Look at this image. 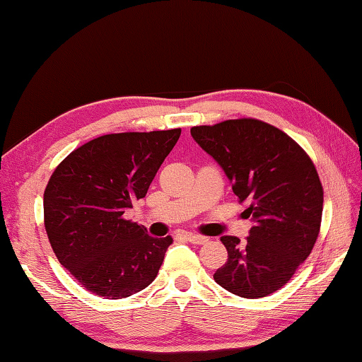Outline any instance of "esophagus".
<instances>
[{
	"instance_id": "34e87169",
	"label": "esophagus",
	"mask_w": 362,
	"mask_h": 362,
	"mask_svg": "<svg viewBox=\"0 0 362 362\" xmlns=\"http://www.w3.org/2000/svg\"><path fill=\"white\" fill-rule=\"evenodd\" d=\"M187 239H188V243H192V244H206L208 243V239L205 236H198V234H188Z\"/></svg>"
}]
</instances>
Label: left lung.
<instances>
[{"mask_svg":"<svg viewBox=\"0 0 362 362\" xmlns=\"http://www.w3.org/2000/svg\"><path fill=\"white\" fill-rule=\"evenodd\" d=\"M233 183L254 226L241 241L223 236L228 261L215 282L238 297L261 298L282 288L317 243L323 187L310 156L276 126L256 118L190 129Z\"/></svg>","mask_w":362,"mask_h":362,"instance_id":"obj_1","label":"left lung"}]
</instances>
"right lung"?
I'll use <instances>...</instances> for the list:
<instances>
[{"label": "right lung", "mask_w": 362, "mask_h": 362, "mask_svg": "<svg viewBox=\"0 0 362 362\" xmlns=\"http://www.w3.org/2000/svg\"><path fill=\"white\" fill-rule=\"evenodd\" d=\"M182 129L118 132L85 142L55 167L44 192V226L59 262L88 292L116 300L151 285L170 236L126 220Z\"/></svg>", "instance_id": "right-lung-1"}]
</instances>
